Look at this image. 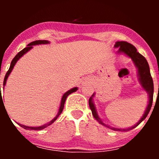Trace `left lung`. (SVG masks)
<instances>
[{
    "label": "left lung",
    "mask_w": 159,
    "mask_h": 159,
    "mask_svg": "<svg viewBox=\"0 0 159 159\" xmlns=\"http://www.w3.org/2000/svg\"><path fill=\"white\" fill-rule=\"evenodd\" d=\"M115 48H118V53L119 54H125L128 57H130L133 62H134V65L137 67L138 69V76H139V80L140 84H141L142 88L145 90L146 92H147L149 96V101L148 104H147L146 111L143 114V117L140 119V120L136 123L134 126L132 127L127 129H119V128H115V127H110L109 125L105 124L102 121V119L99 117L98 114H97L96 109H95V104L93 102V97L95 95V93L90 97L89 99V107L92 110V115H93L94 118L96 119L97 121L99 122L101 125L104 126V127L110 128L111 130H117V131H127L129 130H132L134 127H136L139 124L142 123L144 119L147 118V115L149 114L150 111H151V106H152L153 102V95H154V83H153L152 77L151 75V71H150V67L147 63V60L143 56H142L139 52H138L137 49L134 47V45H132L131 43H127L126 41H117L115 44Z\"/></svg>",
    "instance_id": "8db88e82"
}]
</instances>
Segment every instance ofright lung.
Listing matches in <instances>:
<instances>
[{"mask_svg": "<svg viewBox=\"0 0 159 159\" xmlns=\"http://www.w3.org/2000/svg\"><path fill=\"white\" fill-rule=\"evenodd\" d=\"M47 43H49L48 40H36V41H32V42H31L30 43H29V44H28L27 47L25 48L23 50H21V51L20 52H18L17 54L16 55V57H14L13 60H12V62H11V64H10V67H9V69H8V71H7L6 75H5V79H4V84H3V86L4 87H3V89L5 88V84H6V81H7V80H8V75H10L11 71H12L14 66H15L16 63L18 61V60H19V59L21 57H23L25 53L28 52H29L30 49H32V46L39 45V44H47ZM77 90H78V88H71V90L67 91V92H65V93L64 94V95L62 96V99H61V102H60V109H59V111H58V113H57V116H56V117H55L54 119L52 120V121L49 122V123H46V124L43 125V126H40V127H28V126H25V125L20 124V123H18V124H19L21 127H23L24 129H25V130H42V129H44L45 127H48V126H50L51 124H52V123H54V122L56 121L57 119H58V117L60 116V114L62 113L63 109H64V103H65V101H66V99H67V97L70 94L76 92ZM1 100H2V97H1V84H0V102H1ZM2 102H3V100H2ZM3 104H4V103H3ZM4 107H5V105H4Z\"/></svg>", "mask_w": 159, "mask_h": 159, "instance_id": "right-lung-1", "label": "right lung"}]
</instances>
